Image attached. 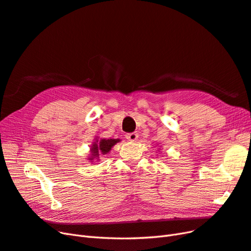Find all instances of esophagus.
Returning <instances> with one entry per match:
<instances>
[{"instance_id": "1", "label": "esophagus", "mask_w": 251, "mask_h": 251, "mask_svg": "<svg viewBox=\"0 0 251 251\" xmlns=\"http://www.w3.org/2000/svg\"><path fill=\"white\" fill-rule=\"evenodd\" d=\"M126 138L130 141H136L138 138V134L137 133H128L126 135Z\"/></svg>"}]
</instances>
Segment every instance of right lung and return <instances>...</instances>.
<instances>
[{"mask_svg": "<svg viewBox=\"0 0 251 251\" xmlns=\"http://www.w3.org/2000/svg\"><path fill=\"white\" fill-rule=\"evenodd\" d=\"M118 142H120V139H98V137H96L95 141L90 148V155L88 160L91 163L98 162L100 161V157L101 155H107L108 153H110L112 148Z\"/></svg>", "mask_w": 251, "mask_h": 251, "instance_id": "add662e5", "label": "right lung"}]
</instances>
